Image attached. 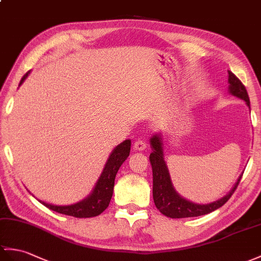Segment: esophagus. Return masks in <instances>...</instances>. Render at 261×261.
<instances>
[{
	"label": "esophagus",
	"mask_w": 261,
	"mask_h": 261,
	"mask_svg": "<svg viewBox=\"0 0 261 261\" xmlns=\"http://www.w3.org/2000/svg\"><path fill=\"white\" fill-rule=\"evenodd\" d=\"M145 148H147V143L143 140H137L135 144H133V149L137 151H143Z\"/></svg>",
	"instance_id": "obj_1"
}]
</instances>
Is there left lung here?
<instances>
[{
    "label": "left lung",
    "mask_w": 261,
    "mask_h": 261,
    "mask_svg": "<svg viewBox=\"0 0 261 261\" xmlns=\"http://www.w3.org/2000/svg\"><path fill=\"white\" fill-rule=\"evenodd\" d=\"M228 74L229 93L244 100L246 105L250 108L249 96H248L247 90L244 84L241 83V81L231 71H228ZM150 145L152 148V152L150 153L149 159L151 167H152L153 175V201L155 207L159 209L160 213L169 218H189L213 213V211L222 207L228 201L230 197L232 196L234 190L237 189L241 180L242 174L238 178V181L236 182L234 187L230 190L228 195L217 200L215 202L208 204H199L191 202L189 200L181 197L173 188L170 173H169L167 163L165 161V158H163V143L160 133L154 135L150 139Z\"/></svg>",
    "instance_id": "obj_1"
}]
</instances>
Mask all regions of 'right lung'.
<instances>
[{"mask_svg": "<svg viewBox=\"0 0 261 261\" xmlns=\"http://www.w3.org/2000/svg\"><path fill=\"white\" fill-rule=\"evenodd\" d=\"M29 73L30 71L23 75L20 81V86L28 77ZM130 149L131 140H129V139L121 142L118 147L114 148L110 156H109L105 168H103L99 180L96 181L92 192L86 199H83L82 201L70 205H54L41 201V200L40 202L45 205L46 208L66 216H72L75 218H91L99 216L108 208L109 203H110L113 193L114 179H116L119 168L129 156Z\"/></svg>", "mask_w": 261, "mask_h": 261, "instance_id": "add662e5", "label": "right lung"}]
</instances>
